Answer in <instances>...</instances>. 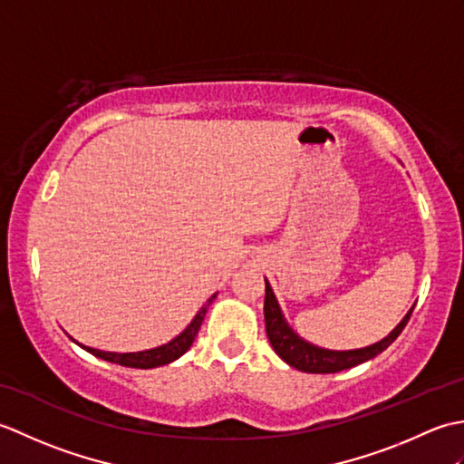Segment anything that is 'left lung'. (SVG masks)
Segmentation results:
<instances>
[{
    "instance_id": "left-lung-1",
    "label": "left lung",
    "mask_w": 464,
    "mask_h": 464,
    "mask_svg": "<svg viewBox=\"0 0 464 464\" xmlns=\"http://www.w3.org/2000/svg\"><path fill=\"white\" fill-rule=\"evenodd\" d=\"M412 309L405 314V317H402V321L397 324V327L389 333V337L371 344V347L354 349V351H329L301 339L299 334L289 327V323L283 317L277 299H275L269 281L265 279L263 311H265V329H267L271 347L285 362L303 372H339V371L354 367V364H361L364 361L377 357V354L387 349L389 344L399 337L401 331L405 329V324L411 319Z\"/></svg>"
}]
</instances>
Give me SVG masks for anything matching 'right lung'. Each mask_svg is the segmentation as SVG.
Here are the masks:
<instances>
[{
  "mask_svg": "<svg viewBox=\"0 0 464 464\" xmlns=\"http://www.w3.org/2000/svg\"><path fill=\"white\" fill-rule=\"evenodd\" d=\"M217 295H211L203 307L199 309V313L195 314V319L187 324V329L183 333L177 334L173 341H169L167 344H161V347H155L150 351H140V353H110V351H100V349H92L85 347V344L77 343L82 349H85L87 353L95 354L103 361H110L115 364H121V367H131V369H153V367H161V364L173 362L175 359H179L181 354H185L189 351V347L193 344L197 333L201 329V323L205 319V313L209 309V304L213 303V299Z\"/></svg>",
  "mask_w": 464,
  "mask_h": 464,
  "instance_id": "1",
  "label": "right lung"
}]
</instances>
